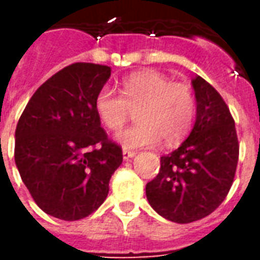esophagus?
Wrapping results in <instances>:
<instances>
[{"mask_svg": "<svg viewBox=\"0 0 260 260\" xmlns=\"http://www.w3.org/2000/svg\"><path fill=\"white\" fill-rule=\"evenodd\" d=\"M135 154L136 152H134V150H128V149H124V150H122V157H124V160H129V158L134 157Z\"/></svg>", "mask_w": 260, "mask_h": 260, "instance_id": "obj_1", "label": "esophagus"}]
</instances>
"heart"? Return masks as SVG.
<instances>
[{"label": "heart", "mask_w": 260, "mask_h": 260, "mask_svg": "<svg viewBox=\"0 0 260 260\" xmlns=\"http://www.w3.org/2000/svg\"><path fill=\"white\" fill-rule=\"evenodd\" d=\"M94 110L106 128L121 129L132 111L138 124L121 131L115 141L125 149L153 147L161 139L167 146L181 142L191 131L196 115V97L185 83H177L156 71L128 76L121 96L102 87Z\"/></svg>", "instance_id": "b5f03b06"}]
</instances>
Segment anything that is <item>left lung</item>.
Here are the masks:
<instances>
[{"label": "left lung", "mask_w": 260, "mask_h": 260, "mask_svg": "<svg viewBox=\"0 0 260 260\" xmlns=\"http://www.w3.org/2000/svg\"><path fill=\"white\" fill-rule=\"evenodd\" d=\"M192 86L195 125L177 150L160 157V171L146 185L150 206L180 224L206 217L221 205L240 154L234 118L223 97L201 76Z\"/></svg>", "instance_id": "left-lung-1"}]
</instances>
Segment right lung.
I'll use <instances>...</instances> for the list:
<instances>
[{
    "label": "right lung",
    "mask_w": 260,
    "mask_h": 260,
    "mask_svg": "<svg viewBox=\"0 0 260 260\" xmlns=\"http://www.w3.org/2000/svg\"><path fill=\"white\" fill-rule=\"evenodd\" d=\"M107 65L75 62L31 96L15 131V163L33 201L53 217L75 221L97 210L122 150L108 139L94 99Z\"/></svg>",
    "instance_id": "1"
}]
</instances>
